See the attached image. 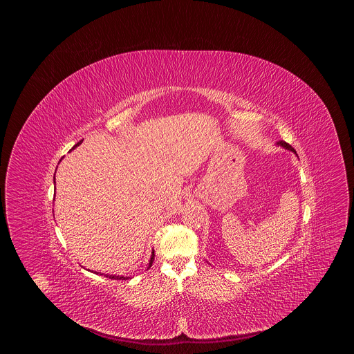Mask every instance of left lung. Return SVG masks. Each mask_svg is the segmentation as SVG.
I'll return each mask as SVG.
<instances>
[{
    "label": "left lung",
    "mask_w": 354,
    "mask_h": 354,
    "mask_svg": "<svg viewBox=\"0 0 354 354\" xmlns=\"http://www.w3.org/2000/svg\"><path fill=\"white\" fill-rule=\"evenodd\" d=\"M277 146H281L283 149H286V150H289V151L295 152V153H296L295 149H293L290 145H288V143L284 142V140H280V142H277ZM296 155H297V153H296Z\"/></svg>",
    "instance_id": "left-lung-1"
}]
</instances>
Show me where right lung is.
<instances>
[{"label":"right lung","instance_id":"right-lung-1","mask_svg":"<svg viewBox=\"0 0 354 354\" xmlns=\"http://www.w3.org/2000/svg\"><path fill=\"white\" fill-rule=\"evenodd\" d=\"M81 143H82V140H80V142H78V143H77V145H75V146H74L71 150H74V149H75L77 146H80ZM71 150H70V151H71ZM61 160H62V158H61ZM61 160H59V162H61ZM54 183H55V174H54ZM53 201H54V199H53ZM153 257H155V253H153V251H152L151 259H150V263H149V268H150V267L152 266ZM94 273H97V274H103V273H101V272H94ZM103 276H106V277H109V279H115V280H127V279H129L127 276H119V274L118 276H117V274H103Z\"/></svg>","mask_w":354,"mask_h":354}]
</instances>
